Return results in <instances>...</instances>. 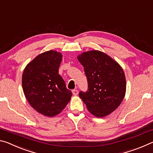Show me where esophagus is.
Masks as SVG:
<instances>
[{"instance_id": "esophagus-1", "label": "esophagus", "mask_w": 153, "mask_h": 153, "mask_svg": "<svg viewBox=\"0 0 153 153\" xmlns=\"http://www.w3.org/2000/svg\"><path fill=\"white\" fill-rule=\"evenodd\" d=\"M72 92H73V94L74 96H77L78 94V90H72Z\"/></svg>"}]
</instances>
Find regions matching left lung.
<instances>
[{"mask_svg": "<svg viewBox=\"0 0 153 153\" xmlns=\"http://www.w3.org/2000/svg\"><path fill=\"white\" fill-rule=\"evenodd\" d=\"M84 69L88 90L79 98L97 117L113 112L122 102L126 91L125 74L117 62L102 52L90 51L77 56Z\"/></svg>", "mask_w": 153, "mask_h": 153, "instance_id": "8db88e82", "label": "left lung"}]
</instances>
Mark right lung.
Instances as JSON below:
<instances>
[{
	"instance_id": "right-lung-1",
	"label": "right lung",
	"mask_w": 153,
	"mask_h": 153,
	"mask_svg": "<svg viewBox=\"0 0 153 153\" xmlns=\"http://www.w3.org/2000/svg\"><path fill=\"white\" fill-rule=\"evenodd\" d=\"M62 54L49 51L38 55L27 65L22 76V87L30 105L48 117L58 115L72 96L59 74Z\"/></svg>"
}]
</instances>
